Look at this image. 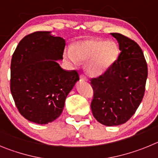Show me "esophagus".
<instances>
[{"mask_svg": "<svg viewBox=\"0 0 158 158\" xmlns=\"http://www.w3.org/2000/svg\"><path fill=\"white\" fill-rule=\"evenodd\" d=\"M80 78H81V81H88L87 77H86L85 74H81V75Z\"/></svg>", "mask_w": 158, "mask_h": 158, "instance_id": "34e87169", "label": "esophagus"}]
</instances>
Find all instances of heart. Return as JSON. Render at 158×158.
Here are the masks:
<instances>
[{
    "instance_id": "1",
    "label": "heart",
    "mask_w": 158,
    "mask_h": 158,
    "mask_svg": "<svg viewBox=\"0 0 158 158\" xmlns=\"http://www.w3.org/2000/svg\"><path fill=\"white\" fill-rule=\"evenodd\" d=\"M119 54L118 46L114 41L90 39L78 42L65 53L66 59L73 65L85 62V69L92 75L105 72L115 63Z\"/></svg>"
}]
</instances>
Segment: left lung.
Listing matches in <instances>:
<instances>
[{"mask_svg": "<svg viewBox=\"0 0 158 158\" xmlns=\"http://www.w3.org/2000/svg\"><path fill=\"white\" fill-rule=\"evenodd\" d=\"M120 54L105 72L92 78L93 115L105 126L125 123L136 111L144 96L147 63L139 44L119 33H111Z\"/></svg>", "mask_w": 158, "mask_h": 158, "instance_id": "obj_1", "label": "left lung"}]
</instances>
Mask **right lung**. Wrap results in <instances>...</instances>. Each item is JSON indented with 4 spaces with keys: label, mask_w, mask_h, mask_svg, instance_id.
<instances>
[{
    "label": "right lung",
    "mask_w": 158,
    "mask_h": 158,
    "mask_svg": "<svg viewBox=\"0 0 158 158\" xmlns=\"http://www.w3.org/2000/svg\"><path fill=\"white\" fill-rule=\"evenodd\" d=\"M65 42L50 31L23 38L12 54L10 90L16 107L26 119L47 124L60 116L67 95L79 80L77 70H65Z\"/></svg>",
    "instance_id": "right-lung-1"
}]
</instances>
